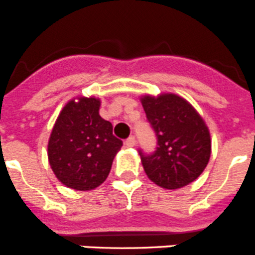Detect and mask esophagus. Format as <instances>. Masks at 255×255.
I'll list each match as a JSON object with an SVG mask.
<instances>
[{"mask_svg":"<svg viewBox=\"0 0 255 255\" xmlns=\"http://www.w3.org/2000/svg\"><path fill=\"white\" fill-rule=\"evenodd\" d=\"M135 144H136V139H135V136H129V138L125 140L126 147H134Z\"/></svg>","mask_w":255,"mask_h":255,"instance_id":"34e87169","label":"esophagus"}]
</instances>
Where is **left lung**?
Returning a JSON list of instances; mask_svg holds the SVG:
<instances>
[{
    "instance_id": "left-lung-1",
    "label": "left lung",
    "mask_w": 255,
    "mask_h": 255,
    "mask_svg": "<svg viewBox=\"0 0 255 255\" xmlns=\"http://www.w3.org/2000/svg\"><path fill=\"white\" fill-rule=\"evenodd\" d=\"M141 105L157 138L153 153L139 149L148 177L166 189L181 188L198 179L211 157V136L203 119L175 94L145 96Z\"/></svg>"
}]
</instances>
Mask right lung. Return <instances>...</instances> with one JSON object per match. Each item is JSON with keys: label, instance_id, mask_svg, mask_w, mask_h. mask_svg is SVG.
I'll list each match as a JSON object with an SVG mask.
<instances>
[{"label": "right lung", "instance_id": "obj_1", "mask_svg": "<svg viewBox=\"0 0 255 255\" xmlns=\"http://www.w3.org/2000/svg\"><path fill=\"white\" fill-rule=\"evenodd\" d=\"M100 100L70 101L61 111L48 141V161L64 185L75 190L100 186L111 171L123 140L100 116Z\"/></svg>", "mask_w": 255, "mask_h": 255}]
</instances>
